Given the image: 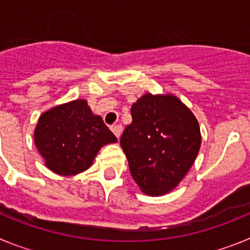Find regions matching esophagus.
Masks as SVG:
<instances>
[{"mask_svg":"<svg viewBox=\"0 0 250 250\" xmlns=\"http://www.w3.org/2000/svg\"><path fill=\"white\" fill-rule=\"evenodd\" d=\"M111 130L115 134V136L118 139H120L121 132H123V126H121V125H114V126H111Z\"/></svg>","mask_w":250,"mask_h":250,"instance_id":"1","label":"esophagus"}]
</instances>
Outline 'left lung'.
<instances>
[{
	"mask_svg": "<svg viewBox=\"0 0 250 250\" xmlns=\"http://www.w3.org/2000/svg\"><path fill=\"white\" fill-rule=\"evenodd\" d=\"M132 121L120 139L132 179L143 193L174 190L195 161L202 144L199 123L171 94L146 92L131 106Z\"/></svg>",
	"mask_w": 250,
	"mask_h": 250,
	"instance_id": "left-lung-1",
	"label": "left lung"
}]
</instances>
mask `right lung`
Segmentation results:
<instances>
[{"mask_svg":"<svg viewBox=\"0 0 250 250\" xmlns=\"http://www.w3.org/2000/svg\"><path fill=\"white\" fill-rule=\"evenodd\" d=\"M34 140L46 167L70 176L89 169L99 150L118 139L101 116L91 111L87 101L77 99L42 112Z\"/></svg>","mask_w":250,"mask_h":250,"instance_id":"1","label":"right lung"}]
</instances>
